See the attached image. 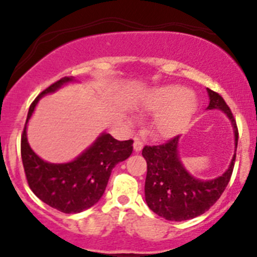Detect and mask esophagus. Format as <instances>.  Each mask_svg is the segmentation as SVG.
Here are the masks:
<instances>
[{
    "label": "esophagus",
    "mask_w": 257,
    "mask_h": 257,
    "mask_svg": "<svg viewBox=\"0 0 257 257\" xmlns=\"http://www.w3.org/2000/svg\"><path fill=\"white\" fill-rule=\"evenodd\" d=\"M143 142L141 141V139L139 138H136L134 139V150H136V152H141L142 149H143Z\"/></svg>",
    "instance_id": "esophagus-1"
}]
</instances>
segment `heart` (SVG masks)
Instances as JSON below:
<instances>
[{"label": "heart", "instance_id": "b5f03b06", "mask_svg": "<svg viewBox=\"0 0 257 257\" xmlns=\"http://www.w3.org/2000/svg\"><path fill=\"white\" fill-rule=\"evenodd\" d=\"M196 102L186 87L167 84L148 93L144 100L147 112L155 114L152 131L159 138H172L189 124L195 112Z\"/></svg>", "mask_w": 257, "mask_h": 257}]
</instances>
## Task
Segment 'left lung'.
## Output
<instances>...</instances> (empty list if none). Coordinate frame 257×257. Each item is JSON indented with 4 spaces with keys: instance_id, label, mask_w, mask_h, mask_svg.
<instances>
[{
    "instance_id": "left-lung-1",
    "label": "left lung",
    "mask_w": 257,
    "mask_h": 257,
    "mask_svg": "<svg viewBox=\"0 0 257 257\" xmlns=\"http://www.w3.org/2000/svg\"><path fill=\"white\" fill-rule=\"evenodd\" d=\"M208 109H221L227 114L234 126L235 145L237 147L239 131L231 109L219 93L209 89ZM179 136L159 145H145L144 159L147 160L145 201L148 206L164 219L183 221L194 219L211 208L224 193L234 170V155L229 169L221 177L212 180H199L191 177L181 165L178 157Z\"/></svg>"
}]
</instances>
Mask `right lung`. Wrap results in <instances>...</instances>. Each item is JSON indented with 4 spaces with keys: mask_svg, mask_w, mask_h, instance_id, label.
<instances>
[{
    "mask_svg": "<svg viewBox=\"0 0 257 257\" xmlns=\"http://www.w3.org/2000/svg\"><path fill=\"white\" fill-rule=\"evenodd\" d=\"M73 78L63 77L46 88L30 105L27 120L21 137V157L28 186L38 199L64 214H76L98 203L104 194L112 169L131 157L133 141H116L103 133L95 143L76 160L67 164H51L31 149L26 125L42 95L58 89Z\"/></svg>",
    "mask_w": 257,
    "mask_h": 257,
    "instance_id": "obj_1",
    "label": "right lung"
}]
</instances>
